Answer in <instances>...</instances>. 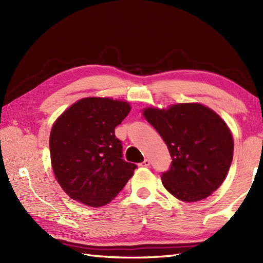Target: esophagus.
Instances as JSON below:
<instances>
[{
    "label": "esophagus",
    "instance_id": "esophagus-1",
    "mask_svg": "<svg viewBox=\"0 0 263 263\" xmlns=\"http://www.w3.org/2000/svg\"><path fill=\"white\" fill-rule=\"evenodd\" d=\"M140 166H142V167H149L150 166V160L149 159H144L142 163L140 164Z\"/></svg>",
    "mask_w": 263,
    "mask_h": 263
}]
</instances>
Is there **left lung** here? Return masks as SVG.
Listing matches in <instances>:
<instances>
[{"instance_id": "left-lung-1", "label": "left lung", "mask_w": 263, "mask_h": 263, "mask_svg": "<svg viewBox=\"0 0 263 263\" xmlns=\"http://www.w3.org/2000/svg\"><path fill=\"white\" fill-rule=\"evenodd\" d=\"M143 115L170 150V170L161 174L167 191L184 202L214 193L225 180L234 153L232 133L219 115L200 104L147 108Z\"/></svg>"}]
</instances>
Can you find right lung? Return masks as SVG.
I'll list each match as a JSON object with an SVG mask.
<instances>
[{"label":"right lung","mask_w":263,"mask_h":263,"mask_svg":"<svg viewBox=\"0 0 263 263\" xmlns=\"http://www.w3.org/2000/svg\"><path fill=\"white\" fill-rule=\"evenodd\" d=\"M126 102L83 98L54 123L49 152L55 177L70 198L89 206L110 202L137 168L123 159L115 127L127 116Z\"/></svg>","instance_id":"1"}]
</instances>
